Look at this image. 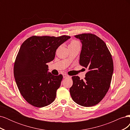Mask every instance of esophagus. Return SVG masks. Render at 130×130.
Masks as SVG:
<instances>
[{
  "label": "esophagus",
  "mask_w": 130,
  "mask_h": 130,
  "mask_svg": "<svg viewBox=\"0 0 130 130\" xmlns=\"http://www.w3.org/2000/svg\"><path fill=\"white\" fill-rule=\"evenodd\" d=\"M70 77H71V76L68 75L67 74H63V78H70Z\"/></svg>",
  "instance_id": "34e87169"
}]
</instances>
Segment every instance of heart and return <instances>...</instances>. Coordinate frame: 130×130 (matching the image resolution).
<instances>
[{"mask_svg": "<svg viewBox=\"0 0 130 130\" xmlns=\"http://www.w3.org/2000/svg\"><path fill=\"white\" fill-rule=\"evenodd\" d=\"M80 45L79 42L75 40H73L70 42L69 44L68 45V47L72 46H75V45Z\"/></svg>", "mask_w": 130, "mask_h": 130, "instance_id": "1", "label": "heart"}]
</instances>
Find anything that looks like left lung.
<instances>
[{
  "label": "left lung",
  "instance_id": "1",
  "mask_svg": "<svg viewBox=\"0 0 130 130\" xmlns=\"http://www.w3.org/2000/svg\"><path fill=\"white\" fill-rule=\"evenodd\" d=\"M75 37L82 44L80 64L88 71L84 80L78 76H72L70 94L76 104L85 107L93 106L103 100L110 87L113 59L106 43L95 35L86 33Z\"/></svg>",
  "mask_w": 130,
  "mask_h": 130
}]
</instances>
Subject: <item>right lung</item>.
Wrapping results in <instances>:
<instances>
[{
    "label": "right lung",
    "instance_id": "add662e5",
    "mask_svg": "<svg viewBox=\"0 0 130 130\" xmlns=\"http://www.w3.org/2000/svg\"><path fill=\"white\" fill-rule=\"evenodd\" d=\"M70 37L32 36L22 43L15 58L13 73L19 92L30 105L43 107L55 99L63 75L47 73L46 63L54 60L58 47Z\"/></svg>",
    "mask_w": 130,
    "mask_h": 130
}]
</instances>
